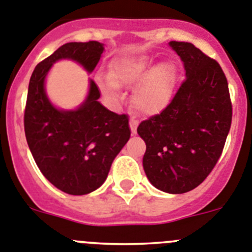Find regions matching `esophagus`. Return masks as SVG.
Listing matches in <instances>:
<instances>
[{
	"label": "esophagus",
	"mask_w": 252,
	"mask_h": 252,
	"mask_svg": "<svg viewBox=\"0 0 252 252\" xmlns=\"http://www.w3.org/2000/svg\"><path fill=\"white\" fill-rule=\"evenodd\" d=\"M137 125H138L137 120H136L135 117H131V120H130V127H131V132H132L133 135H135V133L137 132Z\"/></svg>",
	"instance_id": "1"
}]
</instances>
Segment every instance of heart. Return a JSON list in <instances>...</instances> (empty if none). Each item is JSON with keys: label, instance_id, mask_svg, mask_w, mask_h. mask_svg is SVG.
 Wrapping results in <instances>:
<instances>
[{"label": "heart", "instance_id": "heart-1", "mask_svg": "<svg viewBox=\"0 0 252 252\" xmlns=\"http://www.w3.org/2000/svg\"><path fill=\"white\" fill-rule=\"evenodd\" d=\"M98 86L112 97L120 96V86H136L132 103L147 116L161 114L171 102L176 86V70L171 63H158L149 55L122 56L111 63V73L96 76Z\"/></svg>", "mask_w": 252, "mask_h": 252}]
</instances>
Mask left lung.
<instances>
[{
  "label": "left lung",
  "mask_w": 252,
  "mask_h": 252,
  "mask_svg": "<svg viewBox=\"0 0 252 252\" xmlns=\"http://www.w3.org/2000/svg\"><path fill=\"white\" fill-rule=\"evenodd\" d=\"M186 71L167 108L138 125L146 144L145 174L155 188L185 193L201 184L220 158L232 106L222 68L190 42L171 41Z\"/></svg>",
  "instance_id": "8db88e82"
}]
</instances>
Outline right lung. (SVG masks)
I'll return each mask as SVG.
<instances>
[{"mask_svg":"<svg viewBox=\"0 0 252 252\" xmlns=\"http://www.w3.org/2000/svg\"><path fill=\"white\" fill-rule=\"evenodd\" d=\"M105 51L103 43L68 42L37 64L30 78L25 133L30 151L43 176L70 195L97 190L131 135L127 115H117L100 103V90L90 78L86 98L75 110L51 102L45 90L55 62L71 60L89 73Z\"/></svg>","mask_w":252,"mask_h":252,"instance_id":"add662e5","label":"right lung"}]
</instances>
